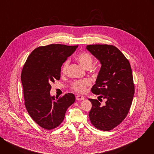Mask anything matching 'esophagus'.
Instances as JSON below:
<instances>
[{"label": "esophagus", "instance_id": "1", "mask_svg": "<svg viewBox=\"0 0 154 154\" xmlns=\"http://www.w3.org/2000/svg\"><path fill=\"white\" fill-rule=\"evenodd\" d=\"M76 99H77V100H83L85 99V97H84L83 96H82L77 95V96H76Z\"/></svg>", "mask_w": 154, "mask_h": 154}]
</instances>
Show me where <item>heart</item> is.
<instances>
[{"label":"heart","instance_id":"heart-1","mask_svg":"<svg viewBox=\"0 0 154 154\" xmlns=\"http://www.w3.org/2000/svg\"><path fill=\"white\" fill-rule=\"evenodd\" d=\"M77 60L78 62L86 69L90 68L91 65L93 64V58L91 54L88 52H82L80 53L76 57ZM69 60L65 61L61 67V72L63 74H66L68 66H69ZM91 82L88 79H83V80H75L71 84V89L78 93L83 94L86 91V88L90 85Z\"/></svg>","mask_w":154,"mask_h":154}]
</instances>
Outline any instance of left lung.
Instances as JSON below:
<instances>
[{
    "mask_svg": "<svg viewBox=\"0 0 154 154\" xmlns=\"http://www.w3.org/2000/svg\"><path fill=\"white\" fill-rule=\"evenodd\" d=\"M86 49L101 64L91 88L93 93L99 95V100L88 99L92 103L90 119L96 128L111 130L125 118L132 102L135 87L131 68L124 54L113 45H88ZM102 98L106 100L103 106L99 102Z\"/></svg>",
    "mask_w": 154,
    "mask_h": 154,
    "instance_id": "8db88e82",
    "label": "left lung"
}]
</instances>
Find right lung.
<instances>
[{"label":"right lung","mask_w":154,"mask_h":154,"mask_svg":"<svg viewBox=\"0 0 154 154\" xmlns=\"http://www.w3.org/2000/svg\"><path fill=\"white\" fill-rule=\"evenodd\" d=\"M78 46L52 45L33 50L27 58L21 73L27 110L40 127L46 130L57 127L63 122L66 112L75 102L72 93L51 96V83L60 79L63 63Z\"/></svg>","instance_id":"obj_1"}]
</instances>
